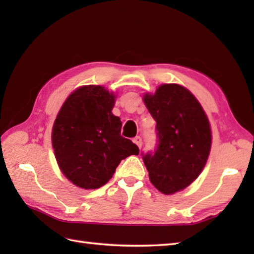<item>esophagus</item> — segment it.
<instances>
[{
    "instance_id": "1",
    "label": "esophagus",
    "mask_w": 254,
    "mask_h": 254,
    "mask_svg": "<svg viewBox=\"0 0 254 254\" xmlns=\"http://www.w3.org/2000/svg\"><path fill=\"white\" fill-rule=\"evenodd\" d=\"M133 142L135 143L137 146L141 148L142 147V137L141 136H136V137H134V139H133Z\"/></svg>"
}]
</instances>
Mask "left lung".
Listing matches in <instances>:
<instances>
[{"label":"left lung","mask_w":254,"mask_h":254,"mask_svg":"<svg viewBox=\"0 0 254 254\" xmlns=\"http://www.w3.org/2000/svg\"><path fill=\"white\" fill-rule=\"evenodd\" d=\"M143 100L158 137L155 152L142 154L143 160L150 182L169 195L190 186L205 167L212 145L209 121L191 91L178 84L160 85Z\"/></svg>","instance_id":"obj_1"}]
</instances>
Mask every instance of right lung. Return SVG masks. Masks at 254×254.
Segmentation results:
<instances>
[{
	"mask_svg": "<svg viewBox=\"0 0 254 254\" xmlns=\"http://www.w3.org/2000/svg\"><path fill=\"white\" fill-rule=\"evenodd\" d=\"M116 96L99 85H86L67 97L52 127V147L62 174L86 190L109 181L121 160L138 155L121 136L122 122L112 113Z\"/></svg>",
	"mask_w": 254,
	"mask_h": 254,
	"instance_id": "right-lung-1",
	"label": "right lung"
}]
</instances>
